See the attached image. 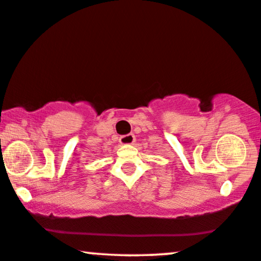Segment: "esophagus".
Wrapping results in <instances>:
<instances>
[{"mask_svg":"<svg viewBox=\"0 0 261 261\" xmlns=\"http://www.w3.org/2000/svg\"><path fill=\"white\" fill-rule=\"evenodd\" d=\"M135 141V135L134 134H126V135H122V137L120 138V142L123 145H132L133 142Z\"/></svg>","mask_w":261,"mask_h":261,"instance_id":"obj_1","label":"esophagus"}]
</instances>
